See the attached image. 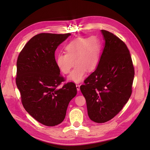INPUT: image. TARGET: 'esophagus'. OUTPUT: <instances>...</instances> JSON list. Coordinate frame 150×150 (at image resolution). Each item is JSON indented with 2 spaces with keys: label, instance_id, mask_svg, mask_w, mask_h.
Masks as SVG:
<instances>
[{
  "label": "esophagus",
  "instance_id": "esophagus-1",
  "mask_svg": "<svg viewBox=\"0 0 150 150\" xmlns=\"http://www.w3.org/2000/svg\"><path fill=\"white\" fill-rule=\"evenodd\" d=\"M76 86L77 91H80V85H79V84H76Z\"/></svg>",
  "mask_w": 150,
  "mask_h": 150
}]
</instances>
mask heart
Listing matches in <instances>:
<instances>
[{
    "mask_svg": "<svg viewBox=\"0 0 150 150\" xmlns=\"http://www.w3.org/2000/svg\"><path fill=\"white\" fill-rule=\"evenodd\" d=\"M101 43L96 36L78 38L68 44L66 53H59L56 57V64L63 74H67L76 66L67 79L76 83L84 79L86 71L91 72L97 67L100 56Z\"/></svg>",
    "mask_w": 150,
    "mask_h": 150,
    "instance_id": "heart-1",
    "label": "heart"
}]
</instances>
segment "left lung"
<instances>
[{"instance_id":"1","label":"left lung","mask_w":150,"mask_h":150,"mask_svg":"<svg viewBox=\"0 0 150 150\" xmlns=\"http://www.w3.org/2000/svg\"><path fill=\"white\" fill-rule=\"evenodd\" d=\"M104 40L99 64L80 87L91 120L103 123L113 118L128 102L134 70L124 42L109 31L101 30Z\"/></svg>"}]
</instances>
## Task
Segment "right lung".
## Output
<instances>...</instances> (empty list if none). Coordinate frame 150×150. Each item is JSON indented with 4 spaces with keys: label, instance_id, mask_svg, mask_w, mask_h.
<instances>
[{
    "label": "right lung",
    "instance_id": "right-lung-1",
    "mask_svg": "<svg viewBox=\"0 0 150 150\" xmlns=\"http://www.w3.org/2000/svg\"><path fill=\"white\" fill-rule=\"evenodd\" d=\"M71 34L41 33L28 42L17 61L16 84L26 111L40 123L54 126L64 120L70 101L76 96L74 83L64 81L55 59L57 47Z\"/></svg>",
    "mask_w": 150,
    "mask_h": 150
}]
</instances>
